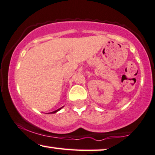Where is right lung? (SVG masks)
<instances>
[{"label":"right lung","mask_w":155,"mask_h":155,"mask_svg":"<svg viewBox=\"0 0 155 155\" xmlns=\"http://www.w3.org/2000/svg\"><path fill=\"white\" fill-rule=\"evenodd\" d=\"M62 107H61V108H59V110H55V111H54V112H50V113H56V112H58V111H59V110H61V108H62Z\"/></svg>","instance_id":"right-lung-1"}]
</instances>
